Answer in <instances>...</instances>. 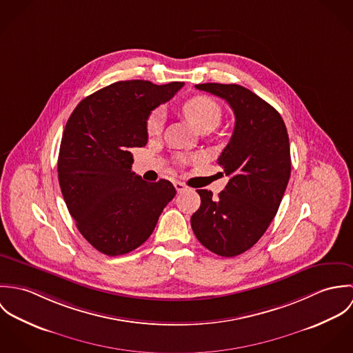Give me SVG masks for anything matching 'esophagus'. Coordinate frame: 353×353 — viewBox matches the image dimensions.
I'll return each mask as SVG.
<instances>
[{"mask_svg": "<svg viewBox=\"0 0 353 353\" xmlns=\"http://www.w3.org/2000/svg\"><path fill=\"white\" fill-rule=\"evenodd\" d=\"M174 186H175V189H176V192L178 193H182V192H185V190H188V186L185 185V183H182V182H179V181H176V182H174Z\"/></svg>", "mask_w": 353, "mask_h": 353, "instance_id": "esophagus-1", "label": "esophagus"}]
</instances>
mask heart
Listing matches in <instances>:
<instances>
[{
	"label": "heart",
	"mask_w": 353,
	"mask_h": 353,
	"mask_svg": "<svg viewBox=\"0 0 353 353\" xmlns=\"http://www.w3.org/2000/svg\"><path fill=\"white\" fill-rule=\"evenodd\" d=\"M182 111L189 122L200 130L205 126H216L221 118V110L217 101L205 95H197L185 101ZM164 122V111L161 108H154L147 118L145 130L150 136L159 134Z\"/></svg>",
	"instance_id": "1"
}]
</instances>
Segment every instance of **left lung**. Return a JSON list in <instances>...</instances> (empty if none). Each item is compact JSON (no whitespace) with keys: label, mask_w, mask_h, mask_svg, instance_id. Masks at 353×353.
<instances>
[{"label":"left lung","mask_w":353,"mask_h":353,"mask_svg":"<svg viewBox=\"0 0 353 353\" xmlns=\"http://www.w3.org/2000/svg\"><path fill=\"white\" fill-rule=\"evenodd\" d=\"M227 101L235 128L217 159L230 181L217 197L197 190L190 223L202 246L221 256L248 252L274 219L291 175L290 139L279 111L238 84L196 85Z\"/></svg>","instance_id":"obj_1"}]
</instances>
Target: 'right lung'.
Masks as SVG:
<instances>
[{
  "label": "right lung",
  "mask_w": 353,
  "mask_h": 353,
  "mask_svg": "<svg viewBox=\"0 0 353 353\" xmlns=\"http://www.w3.org/2000/svg\"><path fill=\"white\" fill-rule=\"evenodd\" d=\"M182 87L118 81L80 101L66 122L58 156L61 192L81 235L105 255L141 246L176 194L165 179L152 183L136 175L130 151L147 145L148 115Z\"/></svg>",
  "instance_id": "add662e5"
}]
</instances>
